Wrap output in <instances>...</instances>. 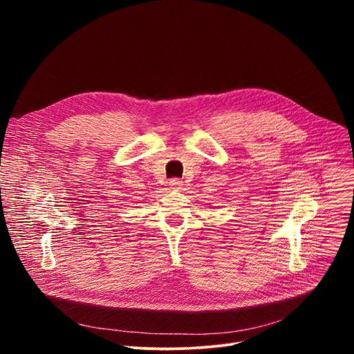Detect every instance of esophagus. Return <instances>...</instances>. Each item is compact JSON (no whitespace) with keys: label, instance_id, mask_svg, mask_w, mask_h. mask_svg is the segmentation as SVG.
<instances>
[{"label":"esophagus","instance_id":"1","mask_svg":"<svg viewBox=\"0 0 354 354\" xmlns=\"http://www.w3.org/2000/svg\"><path fill=\"white\" fill-rule=\"evenodd\" d=\"M182 185H183V182H182L180 179H178V178H175V179H172V180L169 182V186H172L174 190H179Z\"/></svg>","mask_w":354,"mask_h":354}]
</instances>
